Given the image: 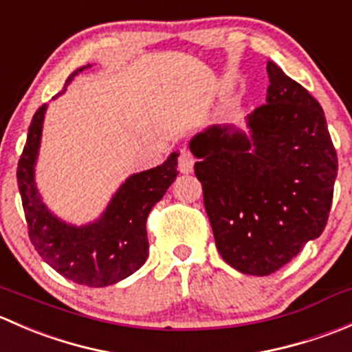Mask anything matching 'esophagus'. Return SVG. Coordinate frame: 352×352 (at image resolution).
<instances>
[{
    "mask_svg": "<svg viewBox=\"0 0 352 352\" xmlns=\"http://www.w3.org/2000/svg\"><path fill=\"white\" fill-rule=\"evenodd\" d=\"M194 163H196V158H194L192 153L187 150L180 151L179 156V170L182 173H190L194 170Z\"/></svg>",
    "mask_w": 352,
    "mask_h": 352,
    "instance_id": "34e87169",
    "label": "esophagus"
}]
</instances>
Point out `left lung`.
I'll return each instance as SVG.
<instances>
[{
    "instance_id": "1",
    "label": "left lung",
    "mask_w": 352,
    "mask_h": 352,
    "mask_svg": "<svg viewBox=\"0 0 352 352\" xmlns=\"http://www.w3.org/2000/svg\"><path fill=\"white\" fill-rule=\"evenodd\" d=\"M267 74L248 131L214 124L189 143L218 252L250 276L279 271L322 235L337 177L320 104L276 63Z\"/></svg>"
}]
</instances>
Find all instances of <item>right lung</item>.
<instances>
[{"mask_svg": "<svg viewBox=\"0 0 352 352\" xmlns=\"http://www.w3.org/2000/svg\"><path fill=\"white\" fill-rule=\"evenodd\" d=\"M87 67L90 65L67 78L61 94ZM45 110L47 105H42L32 119L16 170L30 242L38 255L69 281L90 287L116 285L146 262L148 214L175 180L179 153L173 151L162 165L127 177L95 221L71 225L45 206L35 184Z\"/></svg>", "mask_w": 352, "mask_h": 352, "instance_id": "add662e5", "label": "right lung"}]
</instances>
